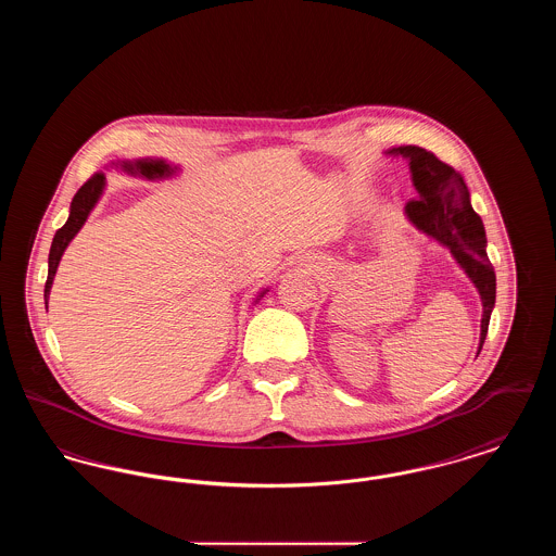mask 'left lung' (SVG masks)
Returning <instances> with one entry per match:
<instances>
[{
	"instance_id": "1",
	"label": "left lung",
	"mask_w": 556,
	"mask_h": 556,
	"mask_svg": "<svg viewBox=\"0 0 556 556\" xmlns=\"http://www.w3.org/2000/svg\"><path fill=\"white\" fill-rule=\"evenodd\" d=\"M383 154L408 162L417 191V200L408 202L404 208L410 225L450 250L454 263L476 286L481 300L479 354L496 304V273L488 261L485 227L471 206L469 187L452 166L419 146H400Z\"/></svg>"
}]
</instances>
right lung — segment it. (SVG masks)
I'll return each instance as SVG.
<instances>
[{
	"label": "right lung",
	"mask_w": 556,
	"mask_h": 556,
	"mask_svg": "<svg viewBox=\"0 0 556 556\" xmlns=\"http://www.w3.org/2000/svg\"><path fill=\"white\" fill-rule=\"evenodd\" d=\"M116 168L129 177H139L146 181H166L173 179L181 173V164H173L168 160L156 159V156H148V159L132 160H112L106 166V170ZM106 191V175L98 173L96 177H91L85 186L80 187L75 193L73 202H71V212L68 218L64 223L62 229L55 231L53 236L52 248H50V258H48V281H46V291H43V300H46V308H48V300H50V291H52L53 277L58 265L62 261V254L66 252L68 243L79 233L80 227L87 223L91 211L98 206V202L102 200ZM270 288H263L258 291V295L254 298L252 304H258L265 298L266 291Z\"/></svg>",
	"instance_id": "add662e5"
}]
</instances>
